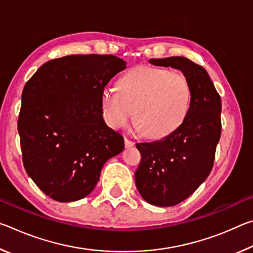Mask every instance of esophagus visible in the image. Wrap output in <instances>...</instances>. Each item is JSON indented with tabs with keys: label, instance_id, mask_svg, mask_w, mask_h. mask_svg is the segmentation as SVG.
Here are the masks:
<instances>
[{
	"label": "esophagus",
	"instance_id": "1",
	"mask_svg": "<svg viewBox=\"0 0 253 253\" xmlns=\"http://www.w3.org/2000/svg\"><path fill=\"white\" fill-rule=\"evenodd\" d=\"M135 145V142H132V140L128 139V138H125V147L128 148V147H132Z\"/></svg>",
	"mask_w": 253,
	"mask_h": 253
}]
</instances>
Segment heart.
Here are the masks:
<instances>
[{
  "mask_svg": "<svg viewBox=\"0 0 253 253\" xmlns=\"http://www.w3.org/2000/svg\"><path fill=\"white\" fill-rule=\"evenodd\" d=\"M191 99V85L181 72L137 67L119 78L117 89L104 88L100 101L110 127H126L134 111V122L145 137L163 138L185 121Z\"/></svg>",
  "mask_w": 253,
  "mask_h": 253,
  "instance_id": "1",
  "label": "heart"
}]
</instances>
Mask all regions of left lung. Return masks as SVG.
Instances as JSON below:
<instances>
[{"mask_svg": "<svg viewBox=\"0 0 253 253\" xmlns=\"http://www.w3.org/2000/svg\"><path fill=\"white\" fill-rule=\"evenodd\" d=\"M149 62L181 70L192 91L190 111L176 130L155 142L136 144L142 155L135 173L137 190L148 203L173 207L193 194L211 173L221 137V98L207 70L190 59Z\"/></svg>", "mask_w": 253, "mask_h": 253, "instance_id": "obj_1", "label": "left lung"}]
</instances>
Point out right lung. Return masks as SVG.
<instances>
[{"mask_svg":"<svg viewBox=\"0 0 253 253\" xmlns=\"http://www.w3.org/2000/svg\"><path fill=\"white\" fill-rule=\"evenodd\" d=\"M126 62L111 54L50 60L25 84L18 121L24 169L58 202L87 196L124 137L102 118L101 92Z\"/></svg>","mask_w":253,"mask_h":253,"instance_id":"obj_1","label":"right lung"}]
</instances>
